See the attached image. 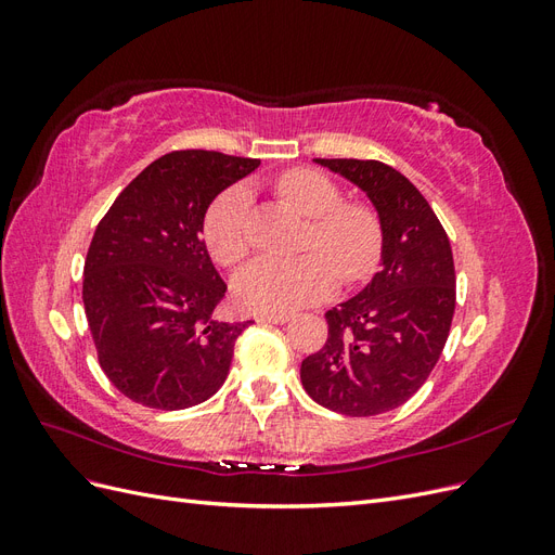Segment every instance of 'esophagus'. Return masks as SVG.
<instances>
[{
    "mask_svg": "<svg viewBox=\"0 0 555 555\" xmlns=\"http://www.w3.org/2000/svg\"><path fill=\"white\" fill-rule=\"evenodd\" d=\"M289 314H263V317H259V322H263V324H287L289 322Z\"/></svg>",
    "mask_w": 555,
    "mask_h": 555,
    "instance_id": "obj_1",
    "label": "esophagus"
}]
</instances>
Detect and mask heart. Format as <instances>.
Returning <instances> with one entry per match:
<instances>
[{"instance_id":"1","label":"heart","mask_w":555,"mask_h":555,"mask_svg":"<svg viewBox=\"0 0 555 555\" xmlns=\"http://www.w3.org/2000/svg\"><path fill=\"white\" fill-rule=\"evenodd\" d=\"M280 194L300 212L312 217L308 247L296 259L259 257L233 278V296L247 310L292 312L328 298L345 282L375 271L382 255V224L377 215L359 204H343V192L331 178L312 169H294L278 180ZM249 184L238 182L215 198L206 215V243L217 263L236 266L249 251L247 220Z\"/></svg>"}]
</instances>
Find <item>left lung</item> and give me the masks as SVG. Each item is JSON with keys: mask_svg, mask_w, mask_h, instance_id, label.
Masks as SVG:
<instances>
[{"mask_svg": "<svg viewBox=\"0 0 555 555\" xmlns=\"http://www.w3.org/2000/svg\"><path fill=\"white\" fill-rule=\"evenodd\" d=\"M371 201L379 273L326 312L328 340L300 363L308 396L338 414L375 416L408 402L438 363L456 308L447 233L400 171L375 159H314Z\"/></svg>", "mask_w": 555, "mask_h": 555, "instance_id": "8db88e82", "label": "left lung"}]
</instances>
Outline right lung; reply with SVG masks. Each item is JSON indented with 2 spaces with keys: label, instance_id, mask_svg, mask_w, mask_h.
<instances>
[{
  "label": "right lung",
  "instance_id": "add662e5",
  "mask_svg": "<svg viewBox=\"0 0 555 555\" xmlns=\"http://www.w3.org/2000/svg\"><path fill=\"white\" fill-rule=\"evenodd\" d=\"M259 159L180 150L133 178L99 222L82 304L102 371L129 400L184 410L220 391L251 324L212 312L227 284L204 243L212 201Z\"/></svg>",
  "mask_w": 555,
  "mask_h": 555
}]
</instances>
